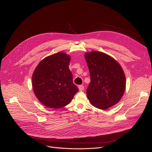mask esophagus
I'll return each instance as SVG.
<instances>
[{
    "label": "esophagus",
    "mask_w": 152,
    "mask_h": 152,
    "mask_svg": "<svg viewBox=\"0 0 152 152\" xmlns=\"http://www.w3.org/2000/svg\"><path fill=\"white\" fill-rule=\"evenodd\" d=\"M78 89L79 91H83L84 90V86L83 85H80L78 86Z\"/></svg>",
    "instance_id": "1"
}]
</instances>
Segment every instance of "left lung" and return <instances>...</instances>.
<instances>
[{"mask_svg": "<svg viewBox=\"0 0 152 152\" xmlns=\"http://www.w3.org/2000/svg\"><path fill=\"white\" fill-rule=\"evenodd\" d=\"M84 57L91 76L86 94L91 104L101 110L117 104L126 89V76L121 66L109 55L96 50L86 52Z\"/></svg>", "mask_w": 152, "mask_h": 152, "instance_id": "8db88e82", "label": "left lung"}]
</instances>
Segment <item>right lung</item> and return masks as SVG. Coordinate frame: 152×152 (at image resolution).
Masks as SVG:
<instances>
[{"mask_svg":"<svg viewBox=\"0 0 152 152\" xmlns=\"http://www.w3.org/2000/svg\"><path fill=\"white\" fill-rule=\"evenodd\" d=\"M70 60V55L59 52L42 60L33 72L32 86L34 93L47 108L65 107L78 91L69 69Z\"/></svg>","mask_w":152,"mask_h":152,"instance_id":"add662e5","label":"right lung"}]
</instances>
